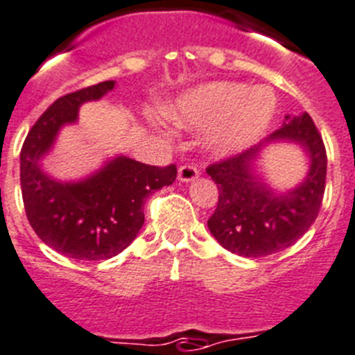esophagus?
I'll return each instance as SVG.
<instances>
[{
    "label": "esophagus",
    "instance_id": "1",
    "mask_svg": "<svg viewBox=\"0 0 355 355\" xmlns=\"http://www.w3.org/2000/svg\"><path fill=\"white\" fill-rule=\"evenodd\" d=\"M200 171L196 166H191V164H185V166L178 168V180L180 182H193L196 180Z\"/></svg>",
    "mask_w": 355,
    "mask_h": 355
}]
</instances>
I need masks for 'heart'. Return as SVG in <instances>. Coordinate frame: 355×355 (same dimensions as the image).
I'll return each mask as SVG.
<instances>
[{
  "label": "heart",
  "mask_w": 355,
  "mask_h": 355,
  "mask_svg": "<svg viewBox=\"0 0 355 355\" xmlns=\"http://www.w3.org/2000/svg\"><path fill=\"white\" fill-rule=\"evenodd\" d=\"M277 112L270 89L238 82H208L182 92L164 107L175 125L207 131V147L217 157L243 154L266 135Z\"/></svg>",
  "instance_id": "b5f03b06"
}]
</instances>
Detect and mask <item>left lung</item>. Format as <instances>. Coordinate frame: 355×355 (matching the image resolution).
<instances>
[{"label":"left lung","instance_id":"obj_1","mask_svg":"<svg viewBox=\"0 0 355 355\" xmlns=\"http://www.w3.org/2000/svg\"><path fill=\"white\" fill-rule=\"evenodd\" d=\"M277 143L297 144L307 155V175L287 191L271 188L257 166L260 154ZM326 170V148L312 117L306 112L296 117L286 115L282 128L259 145L207 168L218 189L208 230L226 250L238 256L264 257L286 250L315 223Z\"/></svg>","mask_w":355,"mask_h":355}]
</instances>
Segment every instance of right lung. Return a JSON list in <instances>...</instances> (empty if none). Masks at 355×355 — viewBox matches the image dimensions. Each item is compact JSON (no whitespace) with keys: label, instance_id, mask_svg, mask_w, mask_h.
<instances>
[{"label":"right lung","instance_id":"add662e5","mask_svg":"<svg viewBox=\"0 0 355 355\" xmlns=\"http://www.w3.org/2000/svg\"><path fill=\"white\" fill-rule=\"evenodd\" d=\"M115 80L66 94L36 121L21 150V187L26 215L43 243L71 259L101 261L117 256L145 223L144 205L154 191L171 185L177 168L148 166L115 155L78 180H58L42 161L64 125L77 124L84 103L114 91Z\"/></svg>","mask_w":355,"mask_h":355}]
</instances>
